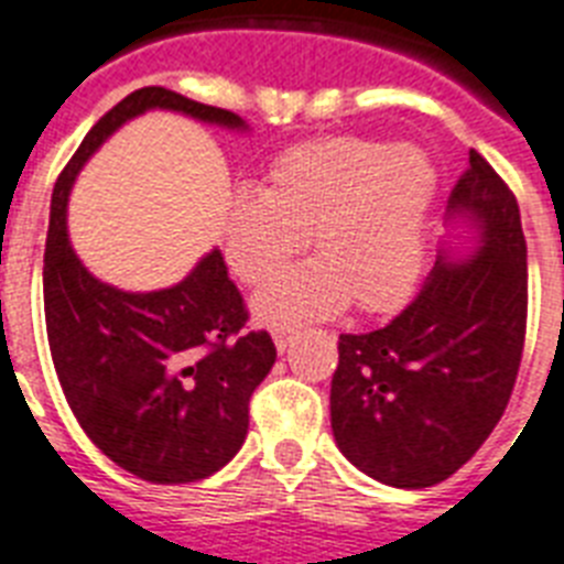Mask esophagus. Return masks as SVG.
<instances>
[{"label":"esophagus","instance_id":"obj_1","mask_svg":"<svg viewBox=\"0 0 564 564\" xmlns=\"http://www.w3.org/2000/svg\"><path fill=\"white\" fill-rule=\"evenodd\" d=\"M295 333H297L295 327H278V329H274V333H272L274 347H278V350H281V354H283V350H286V347H290L292 338H295Z\"/></svg>","mask_w":564,"mask_h":564}]
</instances>
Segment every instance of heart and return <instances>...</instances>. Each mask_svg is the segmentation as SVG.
Here are the masks:
<instances>
[{
	"label": "heart",
	"mask_w": 564,
	"mask_h": 564,
	"mask_svg": "<svg viewBox=\"0 0 564 564\" xmlns=\"http://www.w3.org/2000/svg\"><path fill=\"white\" fill-rule=\"evenodd\" d=\"M437 167L414 144L329 135L286 150L269 164L263 191L242 187L223 217V251L237 281L258 290L310 242L324 254L258 297L267 324L318 318L356 295L388 310L423 272Z\"/></svg>",
	"instance_id": "b5f03b06"
}]
</instances>
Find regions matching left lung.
Returning <instances> with one entry per match:
<instances>
[{
    "label": "left lung",
    "instance_id": "8db88e82",
    "mask_svg": "<svg viewBox=\"0 0 564 564\" xmlns=\"http://www.w3.org/2000/svg\"><path fill=\"white\" fill-rule=\"evenodd\" d=\"M478 226L469 260H437L386 327L338 336L329 423L341 455L388 487L455 475L505 414L528 333V242L519 203L469 150L448 196Z\"/></svg>",
    "mask_w": 564,
    "mask_h": 564
}]
</instances>
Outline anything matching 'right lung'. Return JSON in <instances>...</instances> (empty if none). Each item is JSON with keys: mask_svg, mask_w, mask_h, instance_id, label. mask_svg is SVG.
Wrapping results in <instances>:
<instances>
[{"mask_svg": "<svg viewBox=\"0 0 564 564\" xmlns=\"http://www.w3.org/2000/svg\"><path fill=\"white\" fill-rule=\"evenodd\" d=\"M155 107L246 127L228 109L144 86L86 132L52 194L45 333L59 388L86 437L141 480L194 484L240 452L251 393L278 356L272 336L246 329L249 310L217 249L171 290L121 292L86 272L66 235L77 171L123 121Z\"/></svg>", "mask_w": 564, "mask_h": 564, "instance_id": "obj_1", "label": "right lung"}]
</instances>
